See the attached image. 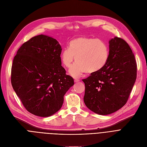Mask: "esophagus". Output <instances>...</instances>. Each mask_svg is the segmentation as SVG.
<instances>
[{"label": "esophagus", "instance_id": "esophagus-1", "mask_svg": "<svg viewBox=\"0 0 147 147\" xmlns=\"http://www.w3.org/2000/svg\"><path fill=\"white\" fill-rule=\"evenodd\" d=\"M80 80L79 79H74V82L77 83V82H79Z\"/></svg>", "mask_w": 147, "mask_h": 147}]
</instances>
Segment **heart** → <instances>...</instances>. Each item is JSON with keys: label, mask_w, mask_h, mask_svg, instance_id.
<instances>
[{"label": "heart", "mask_w": 147, "mask_h": 147, "mask_svg": "<svg viewBox=\"0 0 147 147\" xmlns=\"http://www.w3.org/2000/svg\"><path fill=\"white\" fill-rule=\"evenodd\" d=\"M109 58V50L106 44L99 39L90 37H78L73 39L61 54V60L67 68L77 62L69 71L74 77H78L87 72L93 74L99 71L106 65Z\"/></svg>", "instance_id": "heart-1"}]
</instances>
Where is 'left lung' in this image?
I'll use <instances>...</instances> for the list:
<instances>
[{
  "mask_svg": "<svg viewBox=\"0 0 147 147\" xmlns=\"http://www.w3.org/2000/svg\"><path fill=\"white\" fill-rule=\"evenodd\" d=\"M109 44V58L105 67L82 80L86 106L101 115L112 113L126 104L136 79L137 65L128 44L116 36Z\"/></svg>",
  "mask_w": 147,
  "mask_h": 147,
  "instance_id": "8db88e82",
  "label": "left lung"
}]
</instances>
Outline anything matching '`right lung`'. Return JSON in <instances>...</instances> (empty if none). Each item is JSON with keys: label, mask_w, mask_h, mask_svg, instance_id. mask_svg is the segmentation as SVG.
<instances>
[{"label": "right lung", "mask_w": 147, "mask_h": 147, "mask_svg": "<svg viewBox=\"0 0 147 147\" xmlns=\"http://www.w3.org/2000/svg\"><path fill=\"white\" fill-rule=\"evenodd\" d=\"M61 50L55 39L41 34L23 44L13 58L12 86L33 115L48 117L55 113L74 85L73 79L61 66Z\"/></svg>", "instance_id": "add662e5"}]
</instances>
